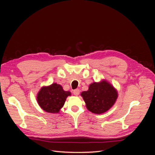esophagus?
<instances>
[{"mask_svg": "<svg viewBox=\"0 0 155 155\" xmlns=\"http://www.w3.org/2000/svg\"><path fill=\"white\" fill-rule=\"evenodd\" d=\"M73 94L74 95H76V96H78V95L80 94V90L78 89V88H77V89H74L73 91Z\"/></svg>", "mask_w": 155, "mask_h": 155, "instance_id": "1", "label": "esophagus"}]
</instances>
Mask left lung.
<instances>
[{
    "label": "left lung",
    "instance_id": "left-lung-1",
    "mask_svg": "<svg viewBox=\"0 0 155 155\" xmlns=\"http://www.w3.org/2000/svg\"><path fill=\"white\" fill-rule=\"evenodd\" d=\"M81 96L88 110L95 114L107 111L114 104L118 94L114 87L106 81L91 84L87 91H83Z\"/></svg>",
    "mask_w": 155,
    "mask_h": 155
}]
</instances>
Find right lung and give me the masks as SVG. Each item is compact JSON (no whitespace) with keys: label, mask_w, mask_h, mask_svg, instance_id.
I'll return each instance as SVG.
<instances>
[{"label":"right lung","mask_w":155,"mask_h":155,"mask_svg":"<svg viewBox=\"0 0 155 155\" xmlns=\"http://www.w3.org/2000/svg\"><path fill=\"white\" fill-rule=\"evenodd\" d=\"M71 93L64 91L60 84L53 83L42 87L37 95V101L42 109L51 113H58Z\"/></svg>","instance_id":"obj_1"}]
</instances>
